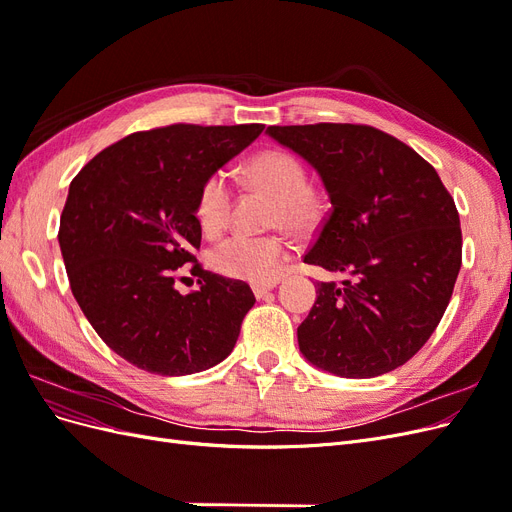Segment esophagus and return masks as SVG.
<instances>
[{
  "instance_id": "obj_1",
  "label": "esophagus",
  "mask_w": 512,
  "mask_h": 512,
  "mask_svg": "<svg viewBox=\"0 0 512 512\" xmlns=\"http://www.w3.org/2000/svg\"><path fill=\"white\" fill-rule=\"evenodd\" d=\"M275 286H277V280H273V282H256V284H252V292L256 294V297H262V294H267Z\"/></svg>"
}]
</instances>
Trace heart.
<instances>
[{"label": "heart", "mask_w": 512, "mask_h": 512, "mask_svg": "<svg viewBox=\"0 0 512 512\" xmlns=\"http://www.w3.org/2000/svg\"><path fill=\"white\" fill-rule=\"evenodd\" d=\"M250 179L277 198L273 220L294 232L312 228L320 218V198L307 188L305 164L286 149H265L247 164ZM232 190L226 173L215 170L198 185L194 213L207 235H220L228 226ZM290 258V241L282 235H232L215 243L209 252L211 267L245 282H273Z\"/></svg>", "instance_id": "1"}]
</instances>
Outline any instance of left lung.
Here are the masks:
<instances>
[{"mask_svg":"<svg viewBox=\"0 0 512 512\" xmlns=\"http://www.w3.org/2000/svg\"><path fill=\"white\" fill-rule=\"evenodd\" d=\"M312 164L331 211L307 265L346 273L318 282L297 329L309 363L374 378L408 363L440 324L461 269V226L436 168L399 138L363 123L269 126Z\"/></svg>","mask_w":512,"mask_h":512,"instance_id":"obj_1","label":"left lung"}]
</instances>
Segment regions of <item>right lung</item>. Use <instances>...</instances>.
<instances>
[{
    "instance_id": "obj_1",
    "label": "right lung",
    "mask_w": 512,
    "mask_h": 512,
    "mask_svg": "<svg viewBox=\"0 0 512 512\" xmlns=\"http://www.w3.org/2000/svg\"><path fill=\"white\" fill-rule=\"evenodd\" d=\"M265 130L170 123L128 134L70 183L59 247L76 303L121 359L158 376L224 361L256 303L245 282L203 269L198 185ZM188 270L197 290L174 286Z\"/></svg>"
}]
</instances>
